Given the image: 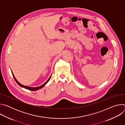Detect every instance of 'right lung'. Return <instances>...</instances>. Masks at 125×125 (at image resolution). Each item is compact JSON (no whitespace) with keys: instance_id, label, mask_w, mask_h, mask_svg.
Listing matches in <instances>:
<instances>
[{"instance_id":"add662e5","label":"right lung","mask_w":125,"mask_h":125,"mask_svg":"<svg viewBox=\"0 0 125 125\" xmlns=\"http://www.w3.org/2000/svg\"><path fill=\"white\" fill-rule=\"evenodd\" d=\"M12 75H13V78H14V80H15V81H16V82L17 83V84H18V85H19L20 86H21V87H23V88H26V89H27V90H30V91H37V90H40V89H41V88H42V87H43L48 82H49V81L50 80V78H51V76L49 77V78L48 79V80L44 83H43L42 85H41V86H38V87H30V86H26V85H23V84H21L19 82H18V81L17 80H16V79L15 78V76H14V75H13V73H12Z\"/></svg>"}]
</instances>
